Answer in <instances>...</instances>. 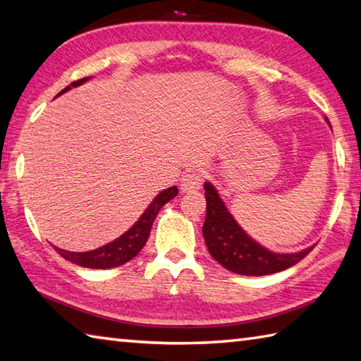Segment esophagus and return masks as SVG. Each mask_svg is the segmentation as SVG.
<instances>
[{"mask_svg": "<svg viewBox=\"0 0 361 361\" xmlns=\"http://www.w3.org/2000/svg\"><path fill=\"white\" fill-rule=\"evenodd\" d=\"M203 180H205V176H203L202 170H189V172L183 175L181 178V191L188 192L200 189L203 185Z\"/></svg>", "mask_w": 361, "mask_h": 361, "instance_id": "1", "label": "esophagus"}]
</instances>
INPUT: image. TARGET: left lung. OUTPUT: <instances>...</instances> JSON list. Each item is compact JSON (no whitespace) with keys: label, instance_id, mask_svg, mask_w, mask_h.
<instances>
[{"label":"left lung","instance_id":"8db88e82","mask_svg":"<svg viewBox=\"0 0 361 361\" xmlns=\"http://www.w3.org/2000/svg\"><path fill=\"white\" fill-rule=\"evenodd\" d=\"M203 188L207 199V216L202 227L203 238L213 259L227 270L245 276H265L298 264L312 251L314 246L295 254L268 251L249 238V235L237 224L213 185L205 183Z\"/></svg>","mask_w":361,"mask_h":361}]
</instances>
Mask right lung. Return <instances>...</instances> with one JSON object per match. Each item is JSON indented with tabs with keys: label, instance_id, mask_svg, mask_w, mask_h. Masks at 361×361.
<instances>
[{
	"label": "right lung",
	"instance_id": "add662e5",
	"mask_svg": "<svg viewBox=\"0 0 361 361\" xmlns=\"http://www.w3.org/2000/svg\"><path fill=\"white\" fill-rule=\"evenodd\" d=\"M87 80L88 77L72 82L69 87L61 91V93H58V96L63 94L64 91L71 90V87H78V85H82ZM176 194H178V188L176 186L164 189L162 192L156 195L154 200L149 203V207L145 209V213L140 216L139 221H137L128 232H124L120 238L110 241L107 245L88 252H71L56 247V252L60 254L63 259H66L72 262V264L80 265L83 268H104V270H106V268H114L126 264V262L134 259L135 255L142 251V247L145 246L149 237V232H152L153 221L156 219V216H158L159 209L166 205L169 200H172Z\"/></svg>",
	"mask_w": 361,
	"mask_h": 361
}]
</instances>
